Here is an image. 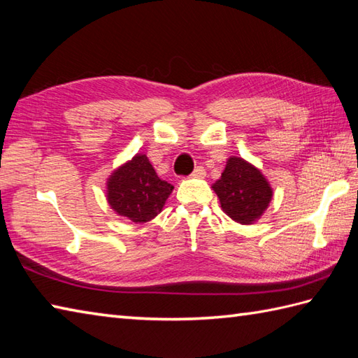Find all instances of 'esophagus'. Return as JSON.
Instances as JSON below:
<instances>
[{
    "instance_id": "esophagus-1",
    "label": "esophagus",
    "mask_w": 358,
    "mask_h": 358,
    "mask_svg": "<svg viewBox=\"0 0 358 358\" xmlns=\"http://www.w3.org/2000/svg\"><path fill=\"white\" fill-rule=\"evenodd\" d=\"M204 175H206V169H204L203 166H196L195 169H194V172H192V177L194 178H203Z\"/></svg>"
}]
</instances>
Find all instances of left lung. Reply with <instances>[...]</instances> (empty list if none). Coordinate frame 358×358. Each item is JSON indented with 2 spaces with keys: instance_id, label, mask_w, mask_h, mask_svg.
Returning a JSON list of instances; mask_svg holds the SVG:
<instances>
[{
  "instance_id": "left-lung-1",
  "label": "left lung",
  "mask_w": 358,
  "mask_h": 358,
  "mask_svg": "<svg viewBox=\"0 0 358 358\" xmlns=\"http://www.w3.org/2000/svg\"><path fill=\"white\" fill-rule=\"evenodd\" d=\"M214 187L222 209L235 222L250 224L272 199V189L262 172L243 158L231 157Z\"/></svg>"
}]
</instances>
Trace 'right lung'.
Returning a JSON list of instances; mask_svg holds the SVG:
<instances>
[{
	"mask_svg": "<svg viewBox=\"0 0 358 358\" xmlns=\"http://www.w3.org/2000/svg\"><path fill=\"white\" fill-rule=\"evenodd\" d=\"M172 189V185L158 178L146 155H135L109 178L108 200L118 215L144 223L162 210Z\"/></svg>",
	"mask_w": 358,
	"mask_h": 358,
	"instance_id": "obj_1",
	"label": "right lung"
}]
</instances>
